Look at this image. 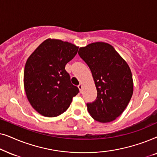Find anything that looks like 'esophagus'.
<instances>
[{
    "label": "esophagus",
    "instance_id": "obj_1",
    "mask_svg": "<svg viewBox=\"0 0 157 157\" xmlns=\"http://www.w3.org/2000/svg\"><path fill=\"white\" fill-rule=\"evenodd\" d=\"M78 89H79V91H80V93H82V85L81 84H79L78 86Z\"/></svg>",
    "mask_w": 157,
    "mask_h": 157
}]
</instances>
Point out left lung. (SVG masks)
<instances>
[{"instance_id": "1", "label": "left lung", "mask_w": 157, "mask_h": 157, "mask_svg": "<svg viewBox=\"0 0 157 157\" xmlns=\"http://www.w3.org/2000/svg\"><path fill=\"white\" fill-rule=\"evenodd\" d=\"M78 55L89 66L97 97L87 103L89 114L101 123L112 121L123 113L133 94L129 66L113 47L96 42L79 48Z\"/></svg>"}]
</instances>
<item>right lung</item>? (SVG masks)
<instances>
[{"label": "right lung", "mask_w": 157, "mask_h": 157, "mask_svg": "<svg viewBox=\"0 0 157 157\" xmlns=\"http://www.w3.org/2000/svg\"><path fill=\"white\" fill-rule=\"evenodd\" d=\"M78 47L66 41L47 39L28 59L24 69V87L33 108L47 117H55L69 107L79 92L65 69Z\"/></svg>", "instance_id": "1"}]
</instances>
